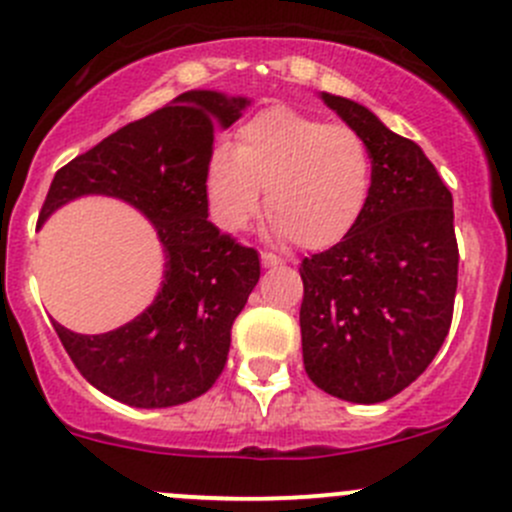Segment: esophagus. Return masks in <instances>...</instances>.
Returning <instances> with one entry per match:
<instances>
[{
    "label": "esophagus",
    "mask_w": 512,
    "mask_h": 512,
    "mask_svg": "<svg viewBox=\"0 0 512 512\" xmlns=\"http://www.w3.org/2000/svg\"><path fill=\"white\" fill-rule=\"evenodd\" d=\"M260 260H262V265H265V267H280L282 262H285L282 257H277L275 252H262Z\"/></svg>",
    "instance_id": "1"
}]
</instances>
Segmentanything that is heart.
Wrapping results in <instances>:
<instances>
[{
  "mask_svg": "<svg viewBox=\"0 0 512 512\" xmlns=\"http://www.w3.org/2000/svg\"><path fill=\"white\" fill-rule=\"evenodd\" d=\"M374 160L359 131L344 123L270 106L247 118L235 146H218L205 173L213 220L242 230L265 208L270 230L302 250L342 242L366 213Z\"/></svg>",
  "mask_w": 512,
  "mask_h": 512,
  "instance_id": "obj_1",
  "label": "heart"
}]
</instances>
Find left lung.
<instances>
[{
	"label": "left lung",
	"mask_w": 512,
	"mask_h": 512,
	"mask_svg": "<svg viewBox=\"0 0 512 512\" xmlns=\"http://www.w3.org/2000/svg\"><path fill=\"white\" fill-rule=\"evenodd\" d=\"M322 101L361 133L374 183L361 223L299 265L304 371L337 399L379 404L426 371L451 329L453 198L414 141L349 98Z\"/></svg>",
	"instance_id": "left-lung-1"
}]
</instances>
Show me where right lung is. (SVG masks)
<instances>
[{
	"label": "right lung",
	"instance_id": "add662e5",
	"mask_svg": "<svg viewBox=\"0 0 512 512\" xmlns=\"http://www.w3.org/2000/svg\"><path fill=\"white\" fill-rule=\"evenodd\" d=\"M245 98L188 91L103 138L56 170L44 223L79 195L136 205L165 250L163 287L133 322L106 334H56L91 386L138 409H165L205 394L230 352L232 322L260 280V257L208 220L205 173L218 126H232Z\"/></svg>",
	"mask_w": 512,
	"mask_h": 512
}]
</instances>
